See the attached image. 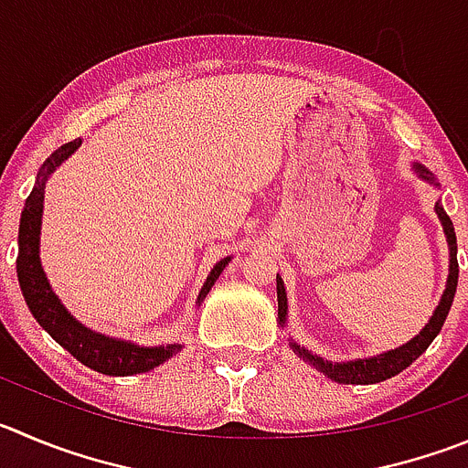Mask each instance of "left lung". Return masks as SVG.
Listing matches in <instances>:
<instances>
[{
    "label": "left lung",
    "mask_w": 468,
    "mask_h": 468,
    "mask_svg": "<svg viewBox=\"0 0 468 468\" xmlns=\"http://www.w3.org/2000/svg\"><path fill=\"white\" fill-rule=\"evenodd\" d=\"M413 170L418 173V177H422L425 182L430 185L439 186L434 180V175L420 164H413ZM436 214H439V221L443 226V233L445 239H448V249H451V268H448V283H445V291L441 295V303L439 307L434 309L431 314L430 323L422 327L420 333L411 339V342H406L404 346L399 348H392V351L381 353V356H374V357H362V360H348V362H330V360H323V357L314 356L312 351L307 348L298 346L293 339H288L291 348H293L295 356L303 357L304 362L314 365L318 372L325 374L327 378H333L337 383H356V386H369V383H381L386 378L397 377L399 372H404L406 367L411 365L413 360L422 356L427 351L431 342H434L436 335L441 333V327H443L445 316L451 312L452 307V298H455V291H457V277H460V265H457V238H455V226H452L451 217L445 214L443 205L436 203L434 205ZM277 304H279V325H286V316H288V303H286V288H283L282 277L277 274Z\"/></svg>",
    "instance_id": "8db88e82"
}]
</instances>
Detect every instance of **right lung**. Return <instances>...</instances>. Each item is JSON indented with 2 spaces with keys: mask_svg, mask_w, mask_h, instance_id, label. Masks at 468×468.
Returning <instances> with one entry per match:
<instances>
[{
  "mask_svg": "<svg viewBox=\"0 0 468 468\" xmlns=\"http://www.w3.org/2000/svg\"><path fill=\"white\" fill-rule=\"evenodd\" d=\"M82 145L80 138L67 143L59 150L52 152L43 165L38 168L37 182H34L32 194L25 200L23 214H20V230H17V282L25 295L29 312L38 321V325L55 339L59 346L67 348L76 360L94 369V372L108 374V377H131V374L150 372L154 367L164 365L168 357L182 351V344H164V346H138V344L124 342V339L106 337L101 333H94L90 327L69 314V309L59 303L52 286L48 282L46 272L41 268V256H38V244H41V217H43V194H46V182L78 147ZM230 263V256L221 259L214 265L212 272L205 279L200 288L196 304L205 300V295L212 291L214 282L219 279L226 265Z\"/></svg>",
  "mask_w": 468,
  "mask_h": 468,
  "instance_id": "right-lung-1",
  "label": "right lung"
}]
</instances>
